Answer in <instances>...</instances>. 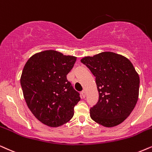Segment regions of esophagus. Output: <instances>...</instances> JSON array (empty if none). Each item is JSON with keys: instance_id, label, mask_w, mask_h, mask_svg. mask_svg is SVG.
<instances>
[{"instance_id": "1", "label": "esophagus", "mask_w": 152, "mask_h": 152, "mask_svg": "<svg viewBox=\"0 0 152 152\" xmlns=\"http://www.w3.org/2000/svg\"><path fill=\"white\" fill-rule=\"evenodd\" d=\"M81 94H82V96L83 97V98H85V97H86V91H83V92H81Z\"/></svg>"}]
</instances>
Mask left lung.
<instances>
[{
  "label": "left lung",
  "mask_w": 152,
  "mask_h": 152,
  "mask_svg": "<svg viewBox=\"0 0 152 152\" xmlns=\"http://www.w3.org/2000/svg\"><path fill=\"white\" fill-rule=\"evenodd\" d=\"M96 78L99 100L90 117L102 126L112 127L126 120L138 99L140 78L130 60L113 52H103L80 60Z\"/></svg>",
  "instance_id": "1"
}]
</instances>
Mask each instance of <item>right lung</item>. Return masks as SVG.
Wrapping results in <instances>:
<instances>
[{
    "label": "right lung",
    "mask_w": 152,
    "mask_h": 152,
    "mask_svg": "<svg viewBox=\"0 0 152 152\" xmlns=\"http://www.w3.org/2000/svg\"><path fill=\"white\" fill-rule=\"evenodd\" d=\"M76 60L74 56L45 50L32 56L24 66L21 77L24 99L36 118L48 126L69 121L80 100L66 78Z\"/></svg>",
    "instance_id": "1"
}]
</instances>
